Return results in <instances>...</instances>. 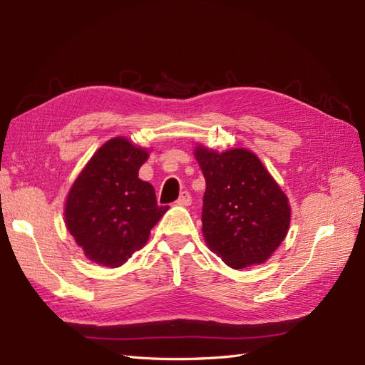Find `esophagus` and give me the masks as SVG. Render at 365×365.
Instances as JSON below:
<instances>
[{"mask_svg":"<svg viewBox=\"0 0 365 365\" xmlns=\"http://www.w3.org/2000/svg\"><path fill=\"white\" fill-rule=\"evenodd\" d=\"M175 204H177V205H182V207L191 205V196H190V192H188V191H183Z\"/></svg>","mask_w":365,"mask_h":365,"instance_id":"1","label":"esophagus"}]
</instances>
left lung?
Returning <instances> with one entry per match:
<instances>
[{"instance_id": "obj_1", "label": "left lung", "mask_w": 365, "mask_h": 365, "mask_svg": "<svg viewBox=\"0 0 365 365\" xmlns=\"http://www.w3.org/2000/svg\"><path fill=\"white\" fill-rule=\"evenodd\" d=\"M195 157L205 177L207 246L234 269L265 263L289 232L292 210L285 192L247 149L216 152L197 144Z\"/></svg>"}]
</instances>
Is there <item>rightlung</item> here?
<instances>
[{
    "label": "right lung",
    "mask_w": 365,
    "mask_h": 365,
    "mask_svg": "<svg viewBox=\"0 0 365 365\" xmlns=\"http://www.w3.org/2000/svg\"><path fill=\"white\" fill-rule=\"evenodd\" d=\"M149 150L130 139L106 141L75 178L64 207L66 227L84 255L118 268L147 243L169 207H158L155 190L138 177Z\"/></svg>",
    "instance_id": "1"
}]
</instances>
